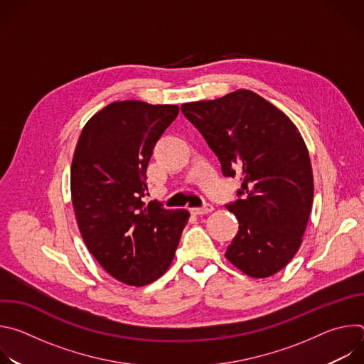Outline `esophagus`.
<instances>
[{
  "label": "esophagus",
  "instance_id": "1",
  "mask_svg": "<svg viewBox=\"0 0 364 364\" xmlns=\"http://www.w3.org/2000/svg\"><path fill=\"white\" fill-rule=\"evenodd\" d=\"M191 215L194 216H201V215H209L213 212V205L212 204H204L203 207H196V209H190Z\"/></svg>",
  "mask_w": 364,
  "mask_h": 364
}]
</instances>
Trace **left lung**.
Returning a JSON list of instances; mask_svg holds the SVG:
<instances>
[{"label":"left lung","mask_w":364,"mask_h":364,"mask_svg":"<svg viewBox=\"0 0 364 364\" xmlns=\"http://www.w3.org/2000/svg\"><path fill=\"white\" fill-rule=\"evenodd\" d=\"M181 112L218 155L225 177H239L226 204L239 230L225 256L252 278H268L298 252L314 198L306 145L294 122L257 93L239 89Z\"/></svg>","instance_id":"1"}]
</instances>
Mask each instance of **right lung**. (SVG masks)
Wrapping results in <instances>:
<instances>
[{
  "mask_svg": "<svg viewBox=\"0 0 364 364\" xmlns=\"http://www.w3.org/2000/svg\"><path fill=\"white\" fill-rule=\"evenodd\" d=\"M177 105L119 100L85 125L72 161V203L80 235L115 279L144 287L171 265L190 213L145 203L152 149Z\"/></svg>",
  "mask_w": 364,
  "mask_h": 364,
  "instance_id": "1",
  "label": "right lung"
}]
</instances>
